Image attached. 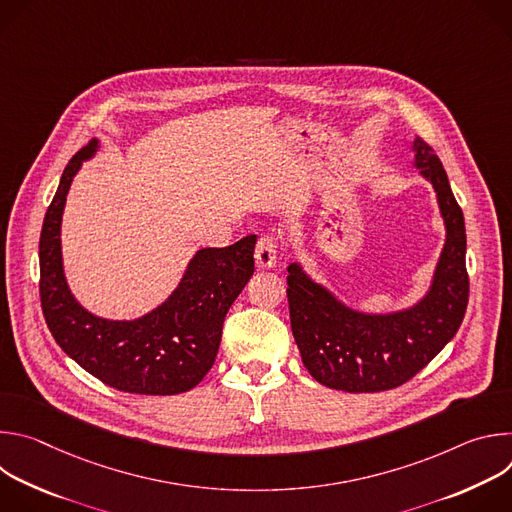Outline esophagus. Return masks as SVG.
Instances as JSON below:
<instances>
[{"instance_id": "1", "label": "esophagus", "mask_w": 512, "mask_h": 512, "mask_svg": "<svg viewBox=\"0 0 512 512\" xmlns=\"http://www.w3.org/2000/svg\"><path fill=\"white\" fill-rule=\"evenodd\" d=\"M275 263H277V249H275L273 239L271 237L259 239L257 249H255V265L259 269H271V267H275Z\"/></svg>"}]
</instances>
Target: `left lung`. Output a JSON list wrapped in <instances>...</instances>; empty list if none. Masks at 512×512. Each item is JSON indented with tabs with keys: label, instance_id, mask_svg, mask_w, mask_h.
Listing matches in <instances>:
<instances>
[{
	"label": "left lung",
	"instance_id": "1",
	"mask_svg": "<svg viewBox=\"0 0 512 512\" xmlns=\"http://www.w3.org/2000/svg\"><path fill=\"white\" fill-rule=\"evenodd\" d=\"M413 162L435 192L446 239L429 287L411 306L364 312L340 300L300 261L287 267L291 332L304 367L328 389L379 393L415 377L456 336L468 306L466 227L448 174L429 145L413 139Z\"/></svg>",
	"mask_w": 512,
	"mask_h": 512
}]
</instances>
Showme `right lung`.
I'll list each match as a JSON object with an SVG mask.
<instances>
[{
    "mask_svg": "<svg viewBox=\"0 0 512 512\" xmlns=\"http://www.w3.org/2000/svg\"><path fill=\"white\" fill-rule=\"evenodd\" d=\"M101 150L93 137L68 162L40 235V302L58 346L105 385L135 395H178L196 387L221 346L223 322L255 271V235L198 249L180 283L133 320L103 318L72 294L62 261V214L72 180Z\"/></svg>",
    "mask_w": 512,
    "mask_h": 512,
    "instance_id": "obj_1",
    "label": "right lung"
}]
</instances>
